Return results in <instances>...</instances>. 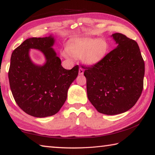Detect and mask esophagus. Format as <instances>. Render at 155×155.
Masks as SVG:
<instances>
[{
	"mask_svg": "<svg viewBox=\"0 0 155 155\" xmlns=\"http://www.w3.org/2000/svg\"><path fill=\"white\" fill-rule=\"evenodd\" d=\"M83 72H84V71H83V68H80L79 70H78V74H79V75H83Z\"/></svg>",
	"mask_w": 155,
	"mask_h": 155,
	"instance_id": "1",
	"label": "esophagus"
}]
</instances>
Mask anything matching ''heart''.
Listing matches in <instances>:
<instances>
[{"label":"heart","mask_w":155,"mask_h":155,"mask_svg":"<svg viewBox=\"0 0 155 155\" xmlns=\"http://www.w3.org/2000/svg\"><path fill=\"white\" fill-rule=\"evenodd\" d=\"M109 51V44L103 38L78 39L68 43L64 56L82 58L88 65L99 64L105 58Z\"/></svg>","instance_id":"obj_1"}]
</instances>
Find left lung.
Listing matches in <instances>:
<instances>
[{"mask_svg": "<svg viewBox=\"0 0 155 155\" xmlns=\"http://www.w3.org/2000/svg\"><path fill=\"white\" fill-rule=\"evenodd\" d=\"M111 37L117 44L103 61L86 67L89 101L101 114H122L137 103L143 90L145 65L135 40L122 33Z\"/></svg>", "mask_w": 155, "mask_h": 155, "instance_id": "obj_1", "label": "left lung"}]
</instances>
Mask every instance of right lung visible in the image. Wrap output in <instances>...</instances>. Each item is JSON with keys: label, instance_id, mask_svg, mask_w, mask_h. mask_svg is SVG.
<instances>
[{"label": "right lung", "instance_id": "right-lung-1", "mask_svg": "<svg viewBox=\"0 0 155 155\" xmlns=\"http://www.w3.org/2000/svg\"><path fill=\"white\" fill-rule=\"evenodd\" d=\"M54 38H31L13 51L8 72L9 85L15 103L27 114L36 117L51 116L66 101L68 90L77 77L78 66L65 70L52 48ZM30 49L44 54L46 62L36 65L29 56Z\"/></svg>", "mask_w": 155, "mask_h": 155}]
</instances>
